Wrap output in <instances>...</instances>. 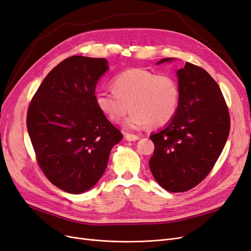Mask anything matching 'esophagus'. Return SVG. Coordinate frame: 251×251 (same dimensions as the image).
Here are the masks:
<instances>
[{
    "label": "esophagus",
    "instance_id": "obj_1",
    "mask_svg": "<svg viewBox=\"0 0 251 251\" xmlns=\"http://www.w3.org/2000/svg\"><path fill=\"white\" fill-rule=\"evenodd\" d=\"M126 139L127 141H136L139 139V137L137 135H134V134H126Z\"/></svg>",
    "mask_w": 251,
    "mask_h": 251
}]
</instances>
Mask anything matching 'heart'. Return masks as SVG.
Returning a JSON list of instances; mask_svg holds the SVG:
<instances>
[{
	"label": "heart",
	"instance_id": "obj_1",
	"mask_svg": "<svg viewBox=\"0 0 251 251\" xmlns=\"http://www.w3.org/2000/svg\"><path fill=\"white\" fill-rule=\"evenodd\" d=\"M113 91H98L94 98L96 107L114 124L125 123L127 130H140L151 125L160 127L176 115L180 89L177 80L168 74L133 68L116 75L112 80Z\"/></svg>",
	"mask_w": 251,
	"mask_h": 251
}]
</instances>
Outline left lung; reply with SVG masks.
<instances>
[{
	"mask_svg": "<svg viewBox=\"0 0 251 251\" xmlns=\"http://www.w3.org/2000/svg\"><path fill=\"white\" fill-rule=\"evenodd\" d=\"M174 58L161 59L158 64ZM180 89L176 115L150 136L154 154L150 169L171 193L189 191L210 173L230 130V117L219 85L201 67L191 63L177 71Z\"/></svg>",
	"mask_w": 251,
	"mask_h": 251,
	"instance_id": "1",
	"label": "left lung"
}]
</instances>
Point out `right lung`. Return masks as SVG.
<instances>
[{
    "mask_svg": "<svg viewBox=\"0 0 251 251\" xmlns=\"http://www.w3.org/2000/svg\"><path fill=\"white\" fill-rule=\"evenodd\" d=\"M105 58L68 57L49 72L29 103L27 130L36 161L52 184L70 194L93 187L112 148L123 139L95 103Z\"/></svg>",
    "mask_w": 251,
    "mask_h": 251,
    "instance_id": "1",
    "label": "right lung"
}]
</instances>
